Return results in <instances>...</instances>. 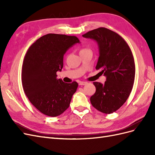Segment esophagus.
<instances>
[{
    "label": "esophagus",
    "mask_w": 155,
    "mask_h": 155,
    "mask_svg": "<svg viewBox=\"0 0 155 155\" xmlns=\"http://www.w3.org/2000/svg\"><path fill=\"white\" fill-rule=\"evenodd\" d=\"M87 84V82H85V81H80L79 83V85H85Z\"/></svg>",
    "instance_id": "obj_1"
}]
</instances>
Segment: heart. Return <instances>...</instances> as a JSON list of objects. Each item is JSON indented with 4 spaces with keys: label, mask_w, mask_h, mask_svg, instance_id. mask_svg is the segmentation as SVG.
Instances as JSON below:
<instances>
[{
    "label": "heart",
    "mask_w": 155,
    "mask_h": 155,
    "mask_svg": "<svg viewBox=\"0 0 155 155\" xmlns=\"http://www.w3.org/2000/svg\"><path fill=\"white\" fill-rule=\"evenodd\" d=\"M88 50H90L87 48H83L81 49L80 52H83V51H88Z\"/></svg>",
    "instance_id": "heart-1"
}]
</instances>
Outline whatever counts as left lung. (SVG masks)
Returning a JSON list of instances; mask_svg holds the SVG:
<instances>
[{"instance_id": "left-lung-1", "label": "left lung", "mask_w": 155, "mask_h": 155, "mask_svg": "<svg viewBox=\"0 0 155 155\" xmlns=\"http://www.w3.org/2000/svg\"><path fill=\"white\" fill-rule=\"evenodd\" d=\"M95 40L100 56L96 67L107 78L104 84L93 82L96 92L92 106L103 113L111 114L122 106L133 89L135 77L134 58L129 45L117 33L101 27L83 35Z\"/></svg>"}]
</instances>
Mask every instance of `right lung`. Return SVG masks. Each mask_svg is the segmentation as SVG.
I'll list each match as a JSON object with an SVG mask.
<instances>
[{"mask_svg":"<svg viewBox=\"0 0 155 155\" xmlns=\"http://www.w3.org/2000/svg\"><path fill=\"white\" fill-rule=\"evenodd\" d=\"M78 43L76 36L48 34L27 51L22 68L23 90L31 104L45 115L58 116L70 106L78 83H64L57 79L56 73L63 67L64 54Z\"/></svg>","mask_w":155,"mask_h":155,"instance_id":"right-lung-1","label":"right lung"}]
</instances>
